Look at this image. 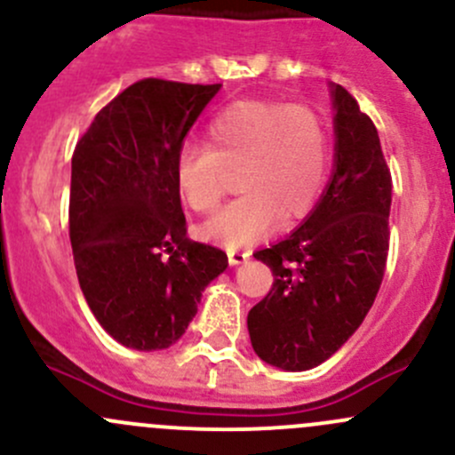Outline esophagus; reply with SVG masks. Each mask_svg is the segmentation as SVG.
<instances>
[{
	"mask_svg": "<svg viewBox=\"0 0 455 455\" xmlns=\"http://www.w3.org/2000/svg\"><path fill=\"white\" fill-rule=\"evenodd\" d=\"M228 255V264L231 266H237L242 264V261H246L251 257V251H235V249H228L227 251Z\"/></svg>",
	"mask_w": 455,
	"mask_h": 455,
	"instance_id": "34e87169",
	"label": "esophagus"
}]
</instances>
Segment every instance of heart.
I'll use <instances>...</instances> for the list:
<instances>
[{"instance_id":"1","label":"heart","mask_w":455,"mask_h":455,"mask_svg":"<svg viewBox=\"0 0 455 455\" xmlns=\"http://www.w3.org/2000/svg\"><path fill=\"white\" fill-rule=\"evenodd\" d=\"M328 132L315 109L282 100H237L206 127L204 145H182L173 160L180 198L211 213L228 176L240 198L228 202L200 233L227 249H242L299 222L319 200L328 176Z\"/></svg>"}]
</instances>
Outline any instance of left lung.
<instances>
[{
	"mask_svg": "<svg viewBox=\"0 0 455 455\" xmlns=\"http://www.w3.org/2000/svg\"><path fill=\"white\" fill-rule=\"evenodd\" d=\"M337 154L319 204L257 259L273 270L249 313L255 355L288 371L316 368L363 323L385 275L392 173L379 132L355 96L332 85Z\"/></svg>",
	"mask_w": 455,
	"mask_h": 455,
	"instance_id": "left-lung-1",
	"label": "left lung"
}]
</instances>
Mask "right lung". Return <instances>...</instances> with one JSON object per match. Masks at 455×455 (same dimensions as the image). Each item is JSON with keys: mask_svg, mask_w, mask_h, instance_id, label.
Instances as JSON below:
<instances>
[{"mask_svg": "<svg viewBox=\"0 0 455 455\" xmlns=\"http://www.w3.org/2000/svg\"><path fill=\"white\" fill-rule=\"evenodd\" d=\"M220 84L136 81L94 116L72 154L70 242L84 297L125 347L185 334L227 253L187 237L173 160Z\"/></svg>", "mask_w": 455, "mask_h": 455, "instance_id": "right-lung-1", "label": "right lung"}]
</instances>
